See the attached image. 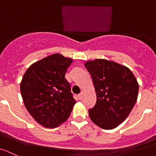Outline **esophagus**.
Masks as SVG:
<instances>
[{
  "label": "esophagus",
  "instance_id": "34e87169",
  "mask_svg": "<svg viewBox=\"0 0 156 156\" xmlns=\"http://www.w3.org/2000/svg\"><path fill=\"white\" fill-rule=\"evenodd\" d=\"M82 97H83V92H81L79 94H78V98H79V99H81Z\"/></svg>",
  "mask_w": 156,
  "mask_h": 156
}]
</instances>
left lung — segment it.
Masks as SVG:
<instances>
[{"instance_id": "obj_1", "label": "left lung", "mask_w": 156, "mask_h": 156, "mask_svg": "<svg viewBox=\"0 0 156 156\" xmlns=\"http://www.w3.org/2000/svg\"><path fill=\"white\" fill-rule=\"evenodd\" d=\"M95 90V105L88 110L94 124L113 129L124 122L138 98L139 83L127 67L113 61L95 59L85 63Z\"/></svg>"}]
</instances>
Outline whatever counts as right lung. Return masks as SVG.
<instances>
[{
	"label": "right lung",
	"instance_id": "right-lung-1",
	"mask_svg": "<svg viewBox=\"0 0 156 156\" xmlns=\"http://www.w3.org/2000/svg\"><path fill=\"white\" fill-rule=\"evenodd\" d=\"M72 62L61 54H54L32 64L23 76L20 88L24 105L44 127L62 124L76 103L65 78Z\"/></svg>",
	"mask_w": 156,
	"mask_h": 156
}]
</instances>
